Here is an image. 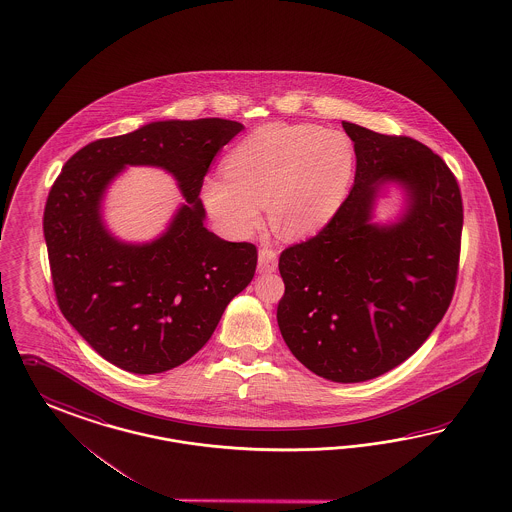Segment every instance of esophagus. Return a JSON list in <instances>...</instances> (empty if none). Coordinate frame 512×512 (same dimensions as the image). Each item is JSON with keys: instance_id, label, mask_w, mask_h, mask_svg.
<instances>
[{"instance_id": "obj_1", "label": "esophagus", "mask_w": 512, "mask_h": 512, "mask_svg": "<svg viewBox=\"0 0 512 512\" xmlns=\"http://www.w3.org/2000/svg\"><path fill=\"white\" fill-rule=\"evenodd\" d=\"M277 252L273 248L264 247L260 248V254H258V271L260 273H273L277 271Z\"/></svg>"}]
</instances>
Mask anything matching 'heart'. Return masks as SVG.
<instances>
[{"instance_id": "1", "label": "heart", "mask_w": 512, "mask_h": 512, "mask_svg": "<svg viewBox=\"0 0 512 512\" xmlns=\"http://www.w3.org/2000/svg\"><path fill=\"white\" fill-rule=\"evenodd\" d=\"M356 171L350 137L314 124H267L247 135L224 160L226 177H209L201 199L216 224L248 237L271 222L286 239H305L326 228L345 203Z\"/></svg>"}]
</instances>
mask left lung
Wrapping results in <instances>:
<instances>
[{
    "mask_svg": "<svg viewBox=\"0 0 512 512\" xmlns=\"http://www.w3.org/2000/svg\"><path fill=\"white\" fill-rule=\"evenodd\" d=\"M343 128L356 150L354 186L326 228L282 250V339L314 375L362 382L424 345L454 296L463 205L441 156L405 135ZM408 194L394 225L372 222L378 188Z\"/></svg>",
    "mask_w": 512,
    "mask_h": 512,
    "instance_id": "8db88e82",
    "label": "left lung"
}]
</instances>
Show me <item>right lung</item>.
Instances as JSON below:
<instances>
[{"instance_id":"obj_1","label":"right lung","mask_w":512,"mask_h":512,"mask_svg":"<svg viewBox=\"0 0 512 512\" xmlns=\"http://www.w3.org/2000/svg\"><path fill=\"white\" fill-rule=\"evenodd\" d=\"M241 130L224 118L150 122L86 145L52 184L43 231L58 307L116 367L154 375L190 360L252 281L258 250L207 230L199 199L216 152ZM126 164L162 166L189 203L145 246L118 242L100 218L102 194Z\"/></svg>"}]
</instances>
